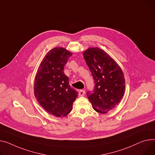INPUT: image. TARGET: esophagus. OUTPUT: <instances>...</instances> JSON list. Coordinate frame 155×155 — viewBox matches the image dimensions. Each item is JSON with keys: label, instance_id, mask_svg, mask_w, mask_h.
<instances>
[{"label": "esophagus", "instance_id": "obj_1", "mask_svg": "<svg viewBox=\"0 0 155 155\" xmlns=\"http://www.w3.org/2000/svg\"><path fill=\"white\" fill-rule=\"evenodd\" d=\"M85 90H80L78 91V95H79L80 97H83L85 95Z\"/></svg>", "mask_w": 155, "mask_h": 155}]
</instances>
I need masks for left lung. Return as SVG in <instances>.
Wrapping results in <instances>:
<instances>
[{"instance_id":"left-lung-1","label":"left lung","mask_w":155,"mask_h":155,"mask_svg":"<svg viewBox=\"0 0 155 155\" xmlns=\"http://www.w3.org/2000/svg\"><path fill=\"white\" fill-rule=\"evenodd\" d=\"M83 55L95 83L94 93L87 92L88 98L96 111L105 114L119 104L124 95V75L119 65L104 50L90 47Z\"/></svg>"}]
</instances>
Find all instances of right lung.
Masks as SVG:
<instances>
[{"label":"right lung","mask_w":155,"mask_h":155,"mask_svg":"<svg viewBox=\"0 0 155 155\" xmlns=\"http://www.w3.org/2000/svg\"><path fill=\"white\" fill-rule=\"evenodd\" d=\"M72 55L63 47L50 50L38 68L34 81V95L38 104L50 114L67 116L71 111L78 92L71 88L64 68Z\"/></svg>","instance_id":"right-lung-1"}]
</instances>
